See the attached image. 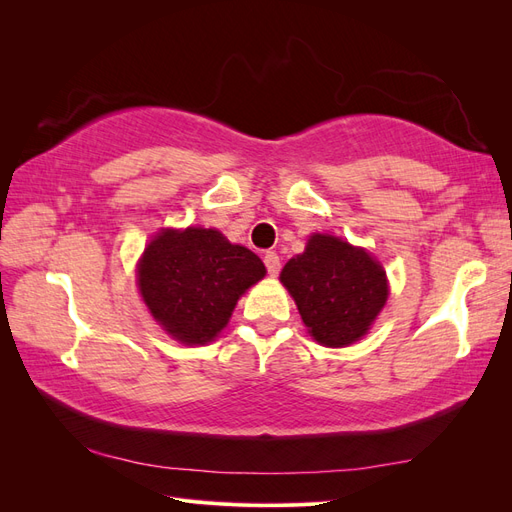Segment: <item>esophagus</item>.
<instances>
[{"mask_svg": "<svg viewBox=\"0 0 512 512\" xmlns=\"http://www.w3.org/2000/svg\"><path fill=\"white\" fill-rule=\"evenodd\" d=\"M265 267H267V271H269V275H277L280 273V269H282V262H280V256H277L275 252H267L265 254Z\"/></svg>", "mask_w": 512, "mask_h": 512, "instance_id": "34e87169", "label": "esophagus"}]
</instances>
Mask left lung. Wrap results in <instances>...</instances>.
Segmentation results:
<instances>
[{"label":"left lung","instance_id":"obj_1","mask_svg":"<svg viewBox=\"0 0 512 512\" xmlns=\"http://www.w3.org/2000/svg\"><path fill=\"white\" fill-rule=\"evenodd\" d=\"M305 327L324 346H348L363 337L389 297L386 275L361 247L314 235L305 252L280 275Z\"/></svg>","mask_w":512,"mask_h":512}]
</instances>
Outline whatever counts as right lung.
Masks as SVG:
<instances>
[{
	"instance_id": "obj_1",
	"label": "right lung",
	"mask_w": 512,
	"mask_h": 512,
	"mask_svg": "<svg viewBox=\"0 0 512 512\" xmlns=\"http://www.w3.org/2000/svg\"><path fill=\"white\" fill-rule=\"evenodd\" d=\"M265 273L254 252L218 230H162L138 265V288L164 331L183 344H207Z\"/></svg>"
}]
</instances>
